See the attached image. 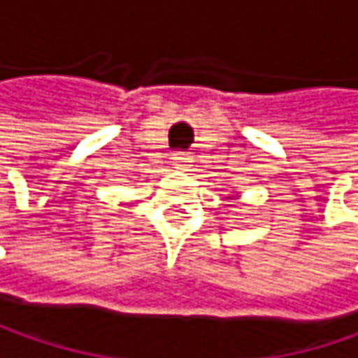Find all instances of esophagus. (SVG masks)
I'll list each match as a JSON object with an SVG mask.
<instances>
[{
    "instance_id": "34e87169",
    "label": "esophagus",
    "mask_w": 358,
    "mask_h": 358,
    "mask_svg": "<svg viewBox=\"0 0 358 358\" xmlns=\"http://www.w3.org/2000/svg\"><path fill=\"white\" fill-rule=\"evenodd\" d=\"M173 166L177 170H185V168L190 166V157L185 155V152H175V155H173Z\"/></svg>"
}]
</instances>
